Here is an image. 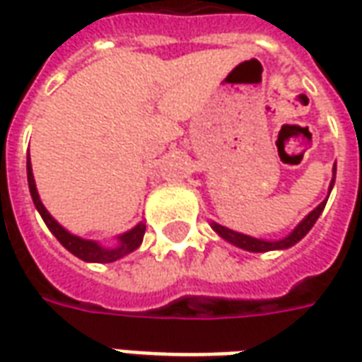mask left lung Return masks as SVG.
Masks as SVG:
<instances>
[{
	"label": "left lung",
	"mask_w": 362,
	"mask_h": 362,
	"mask_svg": "<svg viewBox=\"0 0 362 362\" xmlns=\"http://www.w3.org/2000/svg\"><path fill=\"white\" fill-rule=\"evenodd\" d=\"M334 182H335V165H334V178L329 182V192L334 188ZM329 192H327V197H329ZM327 197L322 202V204L316 207V209H312L306 217H304L298 225H296L291 233H288L285 238H279V240H264V238H254V236L243 235V233H236V230H230V228L223 227L219 223H213L211 221V228L221 236V238H225L227 243L235 244L238 248H243V250L248 252H272V250H287L291 246H295L298 240H303L304 236L308 235V230L314 227V223L318 221V217L324 211V207H326Z\"/></svg>",
	"instance_id": "8db88e82"
}]
</instances>
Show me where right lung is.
<instances>
[{"label":"right lung","instance_id":"add662e5","mask_svg":"<svg viewBox=\"0 0 362 362\" xmlns=\"http://www.w3.org/2000/svg\"><path fill=\"white\" fill-rule=\"evenodd\" d=\"M27 178H28V189H30V196H33V202H35V207L40 213V217L46 223V227L50 228V233L59 240V244L69 250L74 256H77L83 262H90V264H110V262H116V259L124 258L129 252L137 250L143 243V235H145V221L137 223L134 228H129L124 235L116 236V246L112 248H106L103 244H98L96 240H87V238H81V236L71 235L67 228H64L59 225L58 221L52 217L48 209L44 207L42 202H40V196H38V189H36L35 174H33V165H30V157L27 155Z\"/></svg>","mask_w":362,"mask_h":362}]
</instances>
